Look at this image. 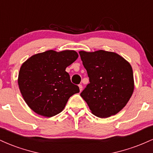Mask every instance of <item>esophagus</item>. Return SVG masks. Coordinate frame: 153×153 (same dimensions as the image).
<instances>
[{"instance_id": "34e87169", "label": "esophagus", "mask_w": 153, "mask_h": 153, "mask_svg": "<svg viewBox=\"0 0 153 153\" xmlns=\"http://www.w3.org/2000/svg\"><path fill=\"white\" fill-rule=\"evenodd\" d=\"M78 86H79V88H80V91H82V85H79Z\"/></svg>"}]
</instances>
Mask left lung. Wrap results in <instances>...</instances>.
Listing matches in <instances>:
<instances>
[{
    "instance_id": "obj_1",
    "label": "left lung",
    "mask_w": 153,
    "mask_h": 153,
    "mask_svg": "<svg viewBox=\"0 0 153 153\" xmlns=\"http://www.w3.org/2000/svg\"><path fill=\"white\" fill-rule=\"evenodd\" d=\"M88 83L80 93L93 114L100 118L117 114L126 106L134 91L131 66L115 52L80 51Z\"/></svg>"
}]
</instances>
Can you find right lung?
<instances>
[{
  "label": "right lung",
  "mask_w": 153,
  "mask_h": 153,
  "mask_svg": "<svg viewBox=\"0 0 153 153\" xmlns=\"http://www.w3.org/2000/svg\"><path fill=\"white\" fill-rule=\"evenodd\" d=\"M78 57L74 50H48L31 56L23 63L19 73V89L35 113L54 117L64 109L71 96L80 92L65 71Z\"/></svg>",
  "instance_id": "add662e5"
}]
</instances>
